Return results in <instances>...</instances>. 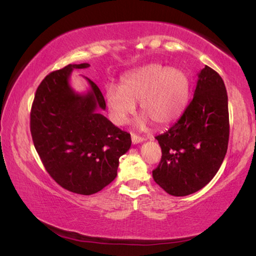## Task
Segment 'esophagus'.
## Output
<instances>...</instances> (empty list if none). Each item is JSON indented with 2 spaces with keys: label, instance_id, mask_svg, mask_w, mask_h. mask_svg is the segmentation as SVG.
<instances>
[{
  "label": "esophagus",
  "instance_id": "obj_1",
  "mask_svg": "<svg viewBox=\"0 0 256 256\" xmlns=\"http://www.w3.org/2000/svg\"><path fill=\"white\" fill-rule=\"evenodd\" d=\"M131 138H132V144H141V142L144 141V138H141V136H136V134H132Z\"/></svg>",
  "mask_w": 256,
  "mask_h": 256
}]
</instances>
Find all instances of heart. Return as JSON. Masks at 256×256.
I'll return each instance as SVG.
<instances>
[{"instance_id": "obj_1", "label": "heart", "mask_w": 256, "mask_h": 256, "mask_svg": "<svg viewBox=\"0 0 256 256\" xmlns=\"http://www.w3.org/2000/svg\"><path fill=\"white\" fill-rule=\"evenodd\" d=\"M190 82L184 70L146 64L120 78V86H107L104 92L110 120L116 125L126 124L140 102L144 116L138 126L144 128L149 120L164 126L180 118L188 105Z\"/></svg>"}]
</instances>
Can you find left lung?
I'll return each instance as SVG.
<instances>
[{
    "label": "left lung",
    "instance_id": "8db88e82",
    "mask_svg": "<svg viewBox=\"0 0 256 256\" xmlns=\"http://www.w3.org/2000/svg\"><path fill=\"white\" fill-rule=\"evenodd\" d=\"M156 138L162 152L152 170L156 183L174 196L204 188L219 170L228 148V97L222 76L209 66L202 68L183 115Z\"/></svg>",
    "mask_w": 256,
    "mask_h": 256
}]
</instances>
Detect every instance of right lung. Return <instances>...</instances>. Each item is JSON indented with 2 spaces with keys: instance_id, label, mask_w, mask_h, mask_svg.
<instances>
[{
  "instance_id": "right-lung-1",
  "label": "right lung",
  "mask_w": 256,
  "mask_h": 256,
  "mask_svg": "<svg viewBox=\"0 0 256 256\" xmlns=\"http://www.w3.org/2000/svg\"><path fill=\"white\" fill-rule=\"evenodd\" d=\"M90 64H68L50 73L37 88L30 112L34 146L45 170L70 192L92 196L118 176V160L131 146V136L100 114L106 102L88 78L86 94L76 92L70 76Z\"/></svg>"
}]
</instances>
